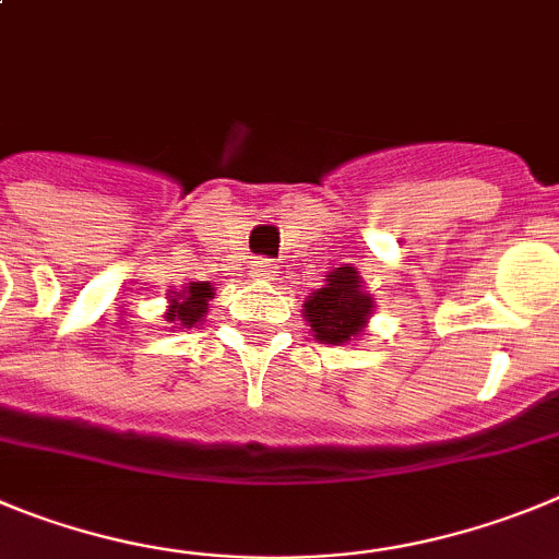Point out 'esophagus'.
<instances>
[{"label":"esophagus","mask_w":559,"mask_h":559,"mask_svg":"<svg viewBox=\"0 0 559 559\" xmlns=\"http://www.w3.org/2000/svg\"><path fill=\"white\" fill-rule=\"evenodd\" d=\"M275 261L273 259H255L253 264H250V275H253L255 281H270L275 275Z\"/></svg>","instance_id":"34e87169"}]
</instances>
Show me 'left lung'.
I'll return each mask as SVG.
<instances>
[{"label": "left lung", "mask_w": 559, "mask_h": 559, "mask_svg": "<svg viewBox=\"0 0 559 559\" xmlns=\"http://www.w3.org/2000/svg\"><path fill=\"white\" fill-rule=\"evenodd\" d=\"M373 311V300L361 289L359 273L354 267H336L325 278L323 289L311 292L304 304V317L320 342L342 345L361 334L367 317Z\"/></svg>", "instance_id": "1"}]
</instances>
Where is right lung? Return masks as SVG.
Here are the masks:
<instances>
[{
  "mask_svg": "<svg viewBox=\"0 0 559 559\" xmlns=\"http://www.w3.org/2000/svg\"><path fill=\"white\" fill-rule=\"evenodd\" d=\"M211 298H214V289L205 281H194L192 286H186V292L173 295L167 320L175 325H183V329H192V325H198L205 317Z\"/></svg>",
  "mask_w": 559,
  "mask_h": 559,
  "instance_id": "obj_1",
  "label": "right lung"
}]
</instances>
